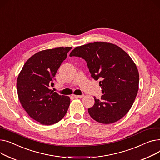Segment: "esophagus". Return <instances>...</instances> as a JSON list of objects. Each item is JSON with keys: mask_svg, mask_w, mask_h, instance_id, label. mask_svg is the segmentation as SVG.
Segmentation results:
<instances>
[{"mask_svg": "<svg viewBox=\"0 0 160 160\" xmlns=\"http://www.w3.org/2000/svg\"><path fill=\"white\" fill-rule=\"evenodd\" d=\"M73 96L76 98H82L84 96L83 95H73Z\"/></svg>", "mask_w": 160, "mask_h": 160, "instance_id": "esophagus-1", "label": "esophagus"}]
</instances>
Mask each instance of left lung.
Wrapping results in <instances>:
<instances>
[{
    "label": "left lung",
    "instance_id": "obj_1",
    "mask_svg": "<svg viewBox=\"0 0 160 160\" xmlns=\"http://www.w3.org/2000/svg\"><path fill=\"white\" fill-rule=\"evenodd\" d=\"M70 57L85 60L91 77L101 87V99L88 108L92 118L99 123L110 124L125 116L132 107L139 86V73L130 56L119 46L96 42L74 48Z\"/></svg>",
    "mask_w": 160,
    "mask_h": 160
}]
</instances>
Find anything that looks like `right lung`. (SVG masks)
Here are the masks:
<instances>
[{"label": "right lung", "mask_w": 160, "mask_h": 160, "mask_svg": "<svg viewBox=\"0 0 160 160\" xmlns=\"http://www.w3.org/2000/svg\"><path fill=\"white\" fill-rule=\"evenodd\" d=\"M71 47L41 51L24 64L17 81L18 96L24 109L32 119L44 125L61 120L68 109L70 99L50 89L61 63Z\"/></svg>", "instance_id": "right-lung-1"}]
</instances>
